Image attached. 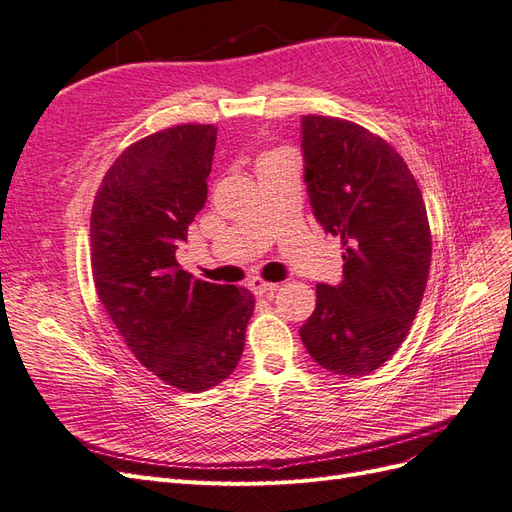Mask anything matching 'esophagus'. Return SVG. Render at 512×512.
<instances>
[{"mask_svg":"<svg viewBox=\"0 0 512 512\" xmlns=\"http://www.w3.org/2000/svg\"><path fill=\"white\" fill-rule=\"evenodd\" d=\"M247 286H250V290L256 294V297H273L277 290V284L260 280V277H254V280H250V284Z\"/></svg>","mask_w":512,"mask_h":512,"instance_id":"34e87169","label":"esophagus"}]
</instances>
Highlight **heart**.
Segmentation results:
<instances>
[{
    "label": "heart",
    "instance_id": "heart-1",
    "mask_svg": "<svg viewBox=\"0 0 512 512\" xmlns=\"http://www.w3.org/2000/svg\"><path fill=\"white\" fill-rule=\"evenodd\" d=\"M284 156H288L286 151H271V153H265V156L260 158V164H265V162H273V160H277V158H284Z\"/></svg>",
    "mask_w": 512,
    "mask_h": 512
}]
</instances>
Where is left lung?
Returning a JSON list of instances; mask_svg holds the SVG:
<instances>
[{
	"label": "left lung",
	"mask_w": 512,
	"mask_h": 512,
	"mask_svg": "<svg viewBox=\"0 0 512 512\" xmlns=\"http://www.w3.org/2000/svg\"><path fill=\"white\" fill-rule=\"evenodd\" d=\"M305 183L314 218L342 239L344 277L316 286L299 329L312 359L339 376H365L404 342L431 262L427 209L404 158L359 123L301 119Z\"/></svg>",
	"instance_id": "obj_1"
}]
</instances>
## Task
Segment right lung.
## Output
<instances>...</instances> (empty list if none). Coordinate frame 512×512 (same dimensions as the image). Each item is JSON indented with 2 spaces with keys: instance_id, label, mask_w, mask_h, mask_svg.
I'll return each instance as SVG.
<instances>
[{
  "instance_id": "right-lung-1",
  "label": "right lung",
  "mask_w": 512,
  "mask_h": 512,
  "mask_svg": "<svg viewBox=\"0 0 512 512\" xmlns=\"http://www.w3.org/2000/svg\"><path fill=\"white\" fill-rule=\"evenodd\" d=\"M215 126L185 123L130 145L91 209L96 292L132 354L160 380L200 393L235 371L254 294L183 271L175 252L207 203Z\"/></svg>"
}]
</instances>
